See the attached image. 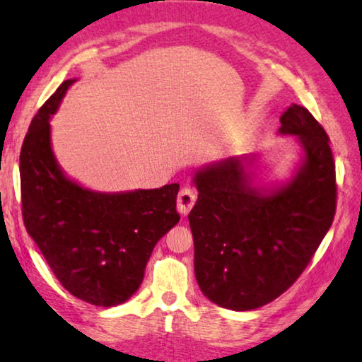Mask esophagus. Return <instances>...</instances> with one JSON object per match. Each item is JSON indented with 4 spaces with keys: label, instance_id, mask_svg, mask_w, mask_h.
<instances>
[{
    "label": "esophagus",
    "instance_id": "1",
    "mask_svg": "<svg viewBox=\"0 0 362 362\" xmlns=\"http://www.w3.org/2000/svg\"><path fill=\"white\" fill-rule=\"evenodd\" d=\"M195 200H197V192L192 187H182L177 195V210L186 216L195 205Z\"/></svg>",
    "mask_w": 362,
    "mask_h": 362
}]
</instances>
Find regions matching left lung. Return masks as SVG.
Returning a JSON list of instances; mask_svg holds the SVG:
<instances>
[{
    "mask_svg": "<svg viewBox=\"0 0 362 362\" xmlns=\"http://www.w3.org/2000/svg\"><path fill=\"white\" fill-rule=\"evenodd\" d=\"M302 158L275 189L252 186L251 157H232L194 176L197 204L189 213L194 269L208 299L246 312L275 300L294 284L331 227L337 206L329 136L307 107L291 105L280 117Z\"/></svg>",
    "mask_w": 362,
    "mask_h": 362,
    "instance_id": "left-lung-1",
    "label": "left lung"
}]
</instances>
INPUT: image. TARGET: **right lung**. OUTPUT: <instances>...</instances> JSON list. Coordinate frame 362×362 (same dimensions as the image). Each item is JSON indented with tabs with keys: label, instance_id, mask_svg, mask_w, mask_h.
I'll return each mask as SVG.
<instances>
[{
	"label": "right lung",
	"instance_id": "obj_1",
	"mask_svg": "<svg viewBox=\"0 0 362 362\" xmlns=\"http://www.w3.org/2000/svg\"><path fill=\"white\" fill-rule=\"evenodd\" d=\"M73 82H62L25 135L22 216L68 293L92 305L114 307L136 293L156 243L180 221V185L105 194L63 175L50 146L49 119Z\"/></svg>",
	"mask_w": 362,
	"mask_h": 362
}]
</instances>
